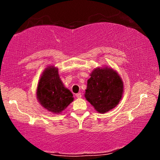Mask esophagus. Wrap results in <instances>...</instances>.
<instances>
[{"label":"esophagus","mask_w":160,"mask_h":160,"mask_svg":"<svg viewBox=\"0 0 160 160\" xmlns=\"http://www.w3.org/2000/svg\"><path fill=\"white\" fill-rule=\"evenodd\" d=\"M76 97L78 98H80L82 97V95L80 93H78V94H76Z\"/></svg>","instance_id":"esophagus-1"}]
</instances>
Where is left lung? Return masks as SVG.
Masks as SVG:
<instances>
[{
  "mask_svg": "<svg viewBox=\"0 0 160 160\" xmlns=\"http://www.w3.org/2000/svg\"><path fill=\"white\" fill-rule=\"evenodd\" d=\"M123 82L111 68H96L87 80L84 96L95 111L105 113L120 103L123 93Z\"/></svg>",
  "mask_w": 160,
  "mask_h": 160,
  "instance_id": "obj_1",
  "label": "left lung"
}]
</instances>
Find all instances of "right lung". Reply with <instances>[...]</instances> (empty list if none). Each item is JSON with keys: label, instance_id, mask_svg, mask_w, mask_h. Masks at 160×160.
I'll list each match as a JSON object with an SVG mask.
<instances>
[{"label": "right lung", "instance_id": "add662e5", "mask_svg": "<svg viewBox=\"0 0 160 160\" xmlns=\"http://www.w3.org/2000/svg\"><path fill=\"white\" fill-rule=\"evenodd\" d=\"M37 98L46 110L60 113L74 101L71 92L65 87L55 66H48L43 71L37 88Z\"/></svg>", "mask_w": 160, "mask_h": 160}]
</instances>
